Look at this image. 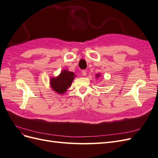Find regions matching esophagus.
<instances>
[{"mask_svg":"<svg viewBox=\"0 0 158 158\" xmlns=\"http://www.w3.org/2000/svg\"><path fill=\"white\" fill-rule=\"evenodd\" d=\"M82 75H83V76H86L87 73H86V71H85V70H82Z\"/></svg>","mask_w":158,"mask_h":158,"instance_id":"obj_1","label":"esophagus"}]
</instances>
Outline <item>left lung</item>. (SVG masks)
I'll return each instance as SVG.
<instances>
[{"label": "left lung", "mask_w": 158, "mask_h": 158, "mask_svg": "<svg viewBox=\"0 0 158 158\" xmlns=\"http://www.w3.org/2000/svg\"><path fill=\"white\" fill-rule=\"evenodd\" d=\"M99 76H100V74H99V73H98V74H96V78H99Z\"/></svg>", "instance_id": "left-lung-1"}]
</instances>
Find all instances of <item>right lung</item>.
Segmentation results:
<instances>
[{"instance_id": "obj_1", "label": "right lung", "mask_w": 158, "mask_h": 158, "mask_svg": "<svg viewBox=\"0 0 158 158\" xmlns=\"http://www.w3.org/2000/svg\"><path fill=\"white\" fill-rule=\"evenodd\" d=\"M76 75L73 72L64 70L56 77H51L50 79V85L52 89L60 95L64 94L69 87L71 86Z\"/></svg>"}]
</instances>
